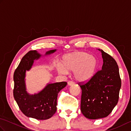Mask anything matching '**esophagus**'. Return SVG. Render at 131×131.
<instances>
[{"label": "esophagus", "mask_w": 131, "mask_h": 131, "mask_svg": "<svg viewBox=\"0 0 131 131\" xmlns=\"http://www.w3.org/2000/svg\"><path fill=\"white\" fill-rule=\"evenodd\" d=\"M73 84H74V82L73 81H71V80H70V81H68V85H71Z\"/></svg>", "instance_id": "34e87169"}]
</instances>
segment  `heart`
<instances>
[{
    "label": "heart",
    "mask_w": 131,
    "mask_h": 131,
    "mask_svg": "<svg viewBox=\"0 0 131 131\" xmlns=\"http://www.w3.org/2000/svg\"><path fill=\"white\" fill-rule=\"evenodd\" d=\"M97 65V60L94 56L85 52H74L64 56L62 64H57L56 70L61 75H66L69 71L74 70V78L83 82L94 76Z\"/></svg>",
    "instance_id": "b5f03b06"
}]
</instances>
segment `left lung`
<instances>
[{
	"label": "left lung",
	"mask_w": 131,
	"mask_h": 131,
	"mask_svg": "<svg viewBox=\"0 0 131 131\" xmlns=\"http://www.w3.org/2000/svg\"><path fill=\"white\" fill-rule=\"evenodd\" d=\"M101 70L87 83H79L82 89L80 110L85 117L97 119L106 117L117 104L121 79L115 60L102 49Z\"/></svg>",
	"instance_id": "8db88e82"
}]
</instances>
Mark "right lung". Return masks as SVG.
<instances>
[{"instance_id":"right-lung-1","label":"right lung","mask_w":131,"mask_h":131,"mask_svg":"<svg viewBox=\"0 0 131 131\" xmlns=\"http://www.w3.org/2000/svg\"><path fill=\"white\" fill-rule=\"evenodd\" d=\"M56 51V49L47 51L45 55ZM41 56L37 51H30L22 58L13 75V96L24 114L38 120H46L51 118L56 112L58 93L66 87L67 83H49L38 93L34 94L27 92L25 79L26 71L31 68L34 61L39 59Z\"/></svg>"}]
</instances>
